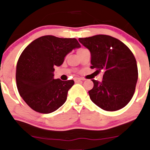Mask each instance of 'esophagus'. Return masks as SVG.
Returning <instances> with one entry per match:
<instances>
[{
	"label": "esophagus",
	"mask_w": 150,
	"mask_h": 150,
	"mask_svg": "<svg viewBox=\"0 0 150 150\" xmlns=\"http://www.w3.org/2000/svg\"><path fill=\"white\" fill-rule=\"evenodd\" d=\"M74 81H75V83H78V82H81V81H83V79H82V78H76L74 79Z\"/></svg>",
	"instance_id": "esophagus-1"
}]
</instances>
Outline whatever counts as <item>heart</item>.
<instances>
[{"label":"heart","mask_w":150,"mask_h":150,"mask_svg":"<svg viewBox=\"0 0 150 150\" xmlns=\"http://www.w3.org/2000/svg\"><path fill=\"white\" fill-rule=\"evenodd\" d=\"M83 48H81V49H79V50H78V51H81V50H83Z\"/></svg>","instance_id":"heart-1"}]
</instances>
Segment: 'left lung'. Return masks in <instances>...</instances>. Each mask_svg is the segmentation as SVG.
Wrapping results in <instances>:
<instances>
[{"mask_svg":"<svg viewBox=\"0 0 150 150\" xmlns=\"http://www.w3.org/2000/svg\"><path fill=\"white\" fill-rule=\"evenodd\" d=\"M91 52V68L104 70L102 82L92 80L89 96L106 111L123 108L134 96L138 80V68L131 50L122 42L106 35L78 39Z\"/></svg>","mask_w":150,"mask_h":150,"instance_id":"obj_1","label":"left lung"}]
</instances>
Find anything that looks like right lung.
Returning a JSON list of instances; mask_svg holds the SVG:
<instances>
[{"mask_svg":"<svg viewBox=\"0 0 150 150\" xmlns=\"http://www.w3.org/2000/svg\"><path fill=\"white\" fill-rule=\"evenodd\" d=\"M81 45L75 38L45 35L33 40L22 53L16 64L18 91L35 111L48 114L58 110L67 100L73 80L54 79V67Z\"/></svg>","mask_w":150,"mask_h":150,"instance_id":"1","label":"right lung"}]
</instances>
